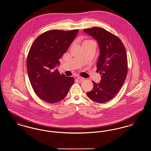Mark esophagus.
I'll list each match as a JSON object with an SVG mask.
<instances>
[{"label": "esophagus", "instance_id": "esophagus-1", "mask_svg": "<svg viewBox=\"0 0 151 151\" xmlns=\"http://www.w3.org/2000/svg\"><path fill=\"white\" fill-rule=\"evenodd\" d=\"M77 78L78 79H79L80 81H84V80H85V78H84L81 77H79V76L77 77Z\"/></svg>", "mask_w": 151, "mask_h": 151}]
</instances>
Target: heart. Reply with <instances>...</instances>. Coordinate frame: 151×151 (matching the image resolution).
I'll list each match as a JSON object with an SVG mask.
<instances>
[{"label":"heart","instance_id":"b5f03b06","mask_svg":"<svg viewBox=\"0 0 151 151\" xmlns=\"http://www.w3.org/2000/svg\"><path fill=\"white\" fill-rule=\"evenodd\" d=\"M90 40H86V41H84V42H87V41H89Z\"/></svg>","mask_w":151,"mask_h":151}]
</instances>
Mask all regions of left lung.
Instances as JSON below:
<instances>
[{"mask_svg":"<svg viewBox=\"0 0 151 151\" xmlns=\"http://www.w3.org/2000/svg\"><path fill=\"white\" fill-rule=\"evenodd\" d=\"M83 31L92 36L99 44L100 55L96 72L101 74L102 78L99 83L93 81V88L87 95L95 102L104 103L115 96L126 78V50L120 39L103 28L93 27Z\"/></svg>","mask_w":151,"mask_h":151,"instance_id":"left-lung-1","label":"left lung"}]
</instances>
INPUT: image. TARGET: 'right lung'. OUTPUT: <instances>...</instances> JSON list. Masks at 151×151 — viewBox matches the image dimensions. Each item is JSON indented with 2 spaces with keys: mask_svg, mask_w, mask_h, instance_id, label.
Wrapping results in <instances>:
<instances>
[{
  "mask_svg": "<svg viewBox=\"0 0 151 151\" xmlns=\"http://www.w3.org/2000/svg\"><path fill=\"white\" fill-rule=\"evenodd\" d=\"M78 29L50 30L33 42L27 60L28 77L35 93L43 101L56 103L68 94L74 78L60 74L57 65L76 37Z\"/></svg>",
  "mask_w": 151,
  "mask_h": 151,
  "instance_id": "right-lung-1",
  "label": "right lung"
}]
</instances>
